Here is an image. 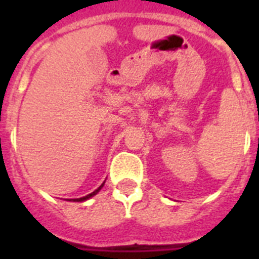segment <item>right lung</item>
Wrapping results in <instances>:
<instances>
[{"mask_svg":"<svg viewBox=\"0 0 259 259\" xmlns=\"http://www.w3.org/2000/svg\"><path fill=\"white\" fill-rule=\"evenodd\" d=\"M102 187H104V183H102V184L100 185V187H98V188L96 189L95 192H92V193H91V194H88V196H85V197H81V198H75L74 201H85V200H88V198L93 197V196H95V194H97V193H98V191H100V189H101Z\"/></svg>","mask_w":259,"mask_h":259,"instance_id":"1","label":"right lung"}]
</instances>
